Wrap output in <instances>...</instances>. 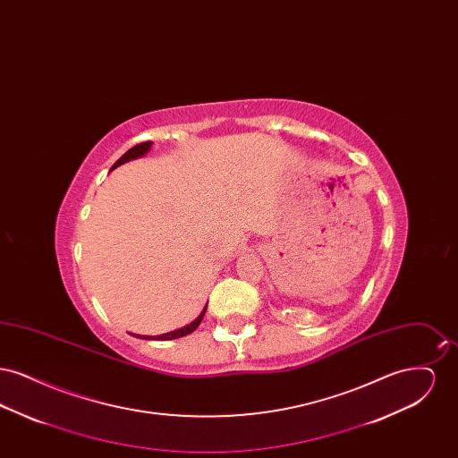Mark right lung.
<instances>
[{
	"label": "right lung",
	"mask_w": 458,
	"mask_h": 458,
	"mask_svg": "<svg viewBox=\"0 0 458 458\" xmlns=\"http://www.w3.org/2000/svg\"><path fill=\"white\" fill-rule=\"evenodd\" d=\"M151 146H153V142H140V144H137V146H133L131 149H129L127 153L123 154L114 165H113V168L111 170H114L116 166H120V165H123V163H127V161H131V159H135V157H140V156H144V154L148 153L149 149H151ZM206 309H208V304L204 305V309H202V312L197 316V319H194L191 325H187V327H180V329H174V331H170V333H165V335H157V336H140L139 335V338H146V340H174V338H182V336H185V335H191L192 331H196L197 327L200 325V321H202V318H204V314H206Z\"/></svg>",
	"instance_id": "add662e5"
}]
</instances>
